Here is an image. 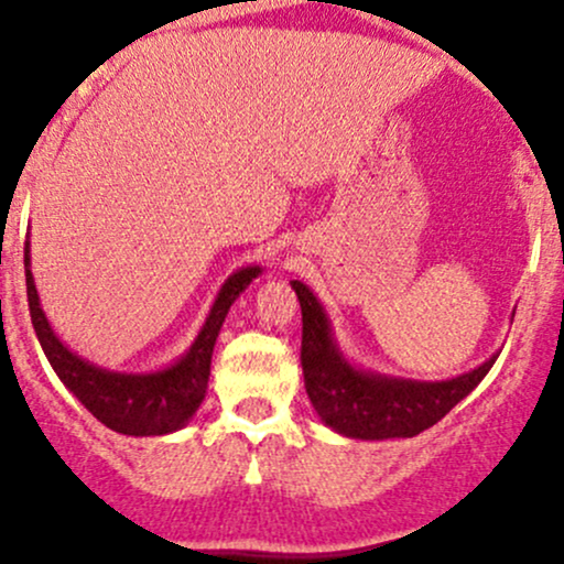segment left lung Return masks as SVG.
<instances>
[{
	"instance_id": "8db88e82",
	"label": "left lung",
	"mask_w": 564,
	"mask_h": 564,
	"mask_svg": "<svg viewBox=\"0 0 564 564\" xmlns=\"http://www.w3.org/2000/svg\"><path fill=\"white\" fill-rule=\"evenodd\" d=\"M302 307V373L321 422L355 440L413 437L462 403L496 364L498 355L469 373L445 381H416L364 371L345 358L318 296L291 281Z\"/></svg>"
}]
</instances>
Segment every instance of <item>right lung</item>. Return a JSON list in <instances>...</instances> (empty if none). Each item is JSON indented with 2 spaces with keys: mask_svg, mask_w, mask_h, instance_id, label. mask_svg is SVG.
I'll use <instances>...</instances> for the list:
<instances>
[{
  "mask_svg": "<svg viewBox=\"0 0 564 564\" xmlns=\"http://www.w3.org/2000/svg\"><path fill=\"white\" fill-rule=\"evenodd\" d=\"M23 264L31 323H34L36 339L44 355H47L53 371L97 422L106 424L108 430L132 437L170 435V432L183 430L191 422L193 413L198 411V405L206 398L212 352H215L219 328L228 318L230 304L262 273L260 264H249V268L236 270L223 283L198 336L172 366L148 373H127L108 371V368L89 364V360L79 358L74 349L63 345L61 336L50 326L42 304H39L34 275H31L29 241H25L23 249Z\"/></svg>",
  "mask_w": 564,
  "mask_h": 564,
  "instance_id": "obj_1",
  "label": "right lung"
}]
</instances>
